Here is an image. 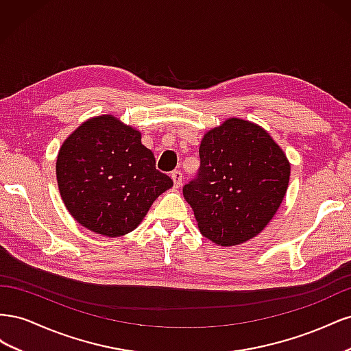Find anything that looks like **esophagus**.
I'll return each instance as SVG.
<instances>
[{
	"label": "esophagus",
	"instance_id": "esophagus-1",
	"mask_svg": "<svg viewBox=\"0 0 351 351\" xmlns=\"http://www.w3.org/2000/svg\"><path fill=\"white\" fill-rule=\"evenodd\" d=\"M171 178H173L176 187H180L183 184V173L178 171V169H176V171L171 173Z\"/></svg>",
	"mask_w": 351,
	"mask_h": 351
}]
</instances>
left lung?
<instances>
[{
    "label": "left lung",
    "mask_w": 351,
    "mask_h": 351,
    "mask_svg": "<svg viewBox=\"0 0 351 351\" xmlns=\"http://www.w3.org/2000/svg\"><path fill=\"white\" fill-rule=\"evenodd\" d=\"M199 158L183 195L202 234L221 246L258 236L289 187L290 164L281 147L262 127L230 119L204 136Z\"/></svg>",
    "instance_id": "8db88e82"
}]
</instances>
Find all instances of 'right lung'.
Here are the masks:
<instances>
[{
  "instance_id": "1",
  "label": "right lung",
  "mask_w": 351,
  "mask_h": 351,
  "mask_svg": "<svg viewBox=\"0 0 351 351\" xmlns=\"http://www.w3.org/2000/svg\"><path fill=\"white\" fill-rule=\"evenodd\" d=\"M57 180L73 218L107 237L133 231L173 186L156 169L141 133L111 115L95 117L67 137L57 158Z\"/></svg>"
}]
</instances>
